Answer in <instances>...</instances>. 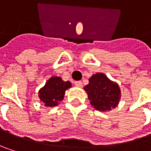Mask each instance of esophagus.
I'll use <instances>...</instances> for the list:
<instances>
[{
	"mask_svg": "<svg viewBox=\"0 0 151 151\" xmlns=\"http://www.w3.org/2000/svg\"><path fill=\"white\" fill-rule=\"evenodd\" d=\"M74 86H77V87H82L83 86V84L81 81H75L74 82Z\"/></svg>",
	"mask_w": 151,
	"mask_h": 151,
	"instance_id": "obj_1",
	"label": "esophagus"
}]
</instances>
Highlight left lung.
<instances>
[{
	"mask_svg": "<svg viewBox=\"0 0 151 151\" xmlns=\"http://www.w3.org/2000/svg\"><path fill=\"white\" fill-rule=\"evenodd\" d=\"M90 104L96 110L108 112L119 105L122 93L119 85L102 73L89 78V83L84 86Z\"/></svg>",
	"mask_w": 151,
	"mask_h": 151,
	"instance_id": "1",
	"label": "left lung"
}]
</instances>
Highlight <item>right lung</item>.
<instances>
[{"mask_svg": "<svg viewBox=\"0 0 151 151\" xmlns=\"http://www.w3.org/2000/svg\"><path fill=\"white\" fill-rule=\"evenodd\" d=\"M72 87L70 81H64L61 77L52 76L38 91V98L47 107L58 106L63 101L65 91Z\"/></svg>", "mask_w": 151, "mask_h": 151, "instance_id": "1", "label": "right lung"}]
</instances>
